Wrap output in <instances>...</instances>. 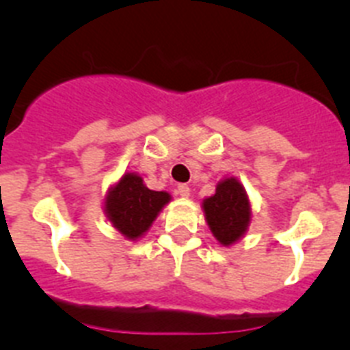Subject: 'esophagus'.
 I'll use <instances>...</instances> for the list:
<instances>
[{
	"label": "esophagus",
	"mask_w": 350,
	"mask_h": 350,
	"mask_svg": "<svg viewBox=\"0 0 350 350\" xmlns=\"http://www.w3.org/2000/svg\"><path fill=\"white\" fill-rule=\"evenodd\" d=\"M177 193L180 194L182 198H189L191 196V187L187 184H178Z\"/></svg>",
	"instance_id": "esophagus-1"
}]
</instances>
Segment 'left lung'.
<instances>
[{"label":"left lung","instance_id":"8db88e82","mask_svg":"<svg viewBox=\"0 0 350 350\" xmlns=\"http://www.w3.org/2000/svg\"><path fill=\"white\" fill-rule=\"evenodd\" d=\"M206 224L221 245L237 243L249 230L252 208L249 194L237 177H226L215 185V193L202 203Z\"/></svg>","mask_w":350,"mask_h":350}]
</instances>
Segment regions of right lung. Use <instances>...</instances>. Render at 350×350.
Listing matches in <instances>:
<instances>
[{
    "instance_id": "1",
    "label": "right lung",
    "mask_w": 350,
    "mask_h": 350,
    "mask_svg": "<svg viewBox=\"0 0 350 350\" xmlns=\"http://www.w3.org/2000/svg\"><path fill=\"white\" fill-rule=\"evenodd\" d=\"M170 200V193L148 189L138 173L126 172L112 187H108L103 210L122 237L138 240L147 233Z\"/></svg>"
}]
</instances>
